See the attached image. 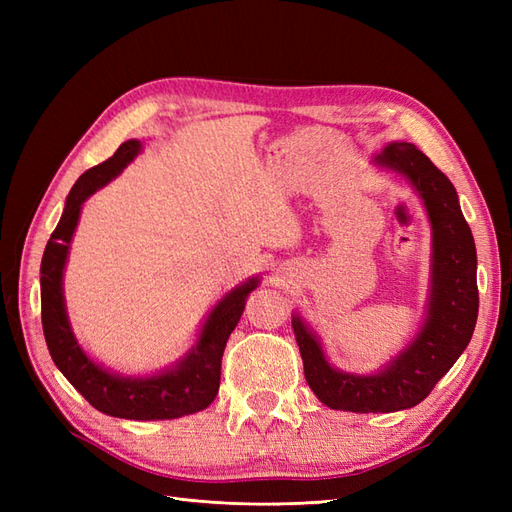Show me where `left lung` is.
Returning <instances> with one entry per match:
<instances>
[{
	"label": "left lung",
	"mask_w": 512,
	"mask_h": 512,
	"mask_svg": "<svg viewBox=\"0 0 512 512\" xmlns=\"http://www.w3.org/2000/svg\"><path fill=\"white\" fill-rule=\"evenodd\" d=\"M374 164L404 175L429 215L431 288L421 331L384 369L361 376L335 369L318 337L292 316L309 389L324 406L363 414L421 404L468 348L478 316L476 247L453 183L412 143H389Z\"/></svg>",
	"instance_id": "left-lung-1"
}]
</instances>
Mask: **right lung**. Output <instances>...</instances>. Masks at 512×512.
<instances>
[{
	"label": "right lung",
	"instance_id": "right-lung-1",
	"mask_svg": "<svg viewBox=\"0 0 512 512\" xmlns=\"http://www.w3.org/2000/svg\"><path fill=\"white\" fill-rule=\"evenodd\" d=\"M141 149V141H134V138L126 141L113 158L85 170L70 190L64 213L44 247L40 265L42 329L53 363L96 410L108 416L130 418V421H166V418L205 410L218 395L226 342L243 314L247 294L260 282L258 277H252L232 288L209 312L196 346L160 374L145 378L119 376L89 359L72 333L64 301V269L70 241L85 200L115 179Z\"/></svg>",
	"mask_w": 512,
	"mask_h": 512
}]
</instances>
